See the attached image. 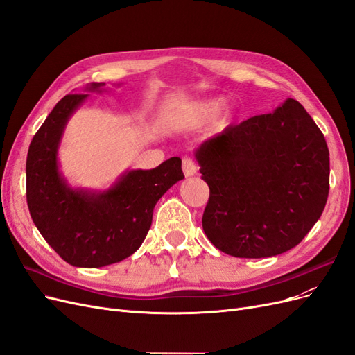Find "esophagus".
<instances>
[{
  "label": "esophagus",
  "instance_id": "1",
  "mask_svg": "<svg viewBox=\"0 0 355 355\" xmlns=\"http://www.w3.org/2000/svg\"><path fill=\"white\" fill-rule=\"evenodd\" d=\"M182 170H184V175L185 178H191L197 175V166L194 161H192L191 158H184V161H182Z\"/></svg>",
  "mask_w": 355,
  "mask_h": 355
}]
</instances>
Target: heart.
<instances>
[{"instance_id": "1", "label": "heart", "mask_w": 355, "mask_h": 355, "mask_svg": "<svg viewBox=\"0 0 355 355\" xmlns=\"http://www.w3.org/2000/svg\"><path fill=\"white\" fill-rule=\"evenodd\" d=\"M223 105H225V99L220 98V96L197 101L194 103H191L187 108L184 121H188V123L209 121L210 118H213L223 108Z\"/></svg>"}]
</instances>
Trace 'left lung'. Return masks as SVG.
Instances as JSON below:
<instances>
[{"mask_svg":"<svg viewBox=\"0 0 355 355\" xmlns=\"http://www.w3.org/2000/svg\"><path fill=\"white\" fill-rule=\"evenodd\" d=\"M194 155L210 188L202 230L223 253L282 254L302 241L324 210L327 144L295 99L227 127Z\"/></svg>","mask_w":355,"mask_h":355,"instance_id":"1","label":"left lung"}]
</instances>
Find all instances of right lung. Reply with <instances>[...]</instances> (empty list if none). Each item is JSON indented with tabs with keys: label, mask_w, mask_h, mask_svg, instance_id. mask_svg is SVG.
<instances>
[{
	"label": "right lung",
	"mask_w": 355,
	"mask_h": 355,
	"mask_svg": "<svg viewBox=\"0 0 355 355\" xmlns=\"http://www.w3.org/2000/svg\"><path fill=\"white\" fill-rule=\"evenodd\" d=\"M84 92L60 99L32 139L26 200L35 227L63 261L101 268L121 262L141 247L157 201L184 173L182 159L171 157L151 170H125L108 189L71 187L59 166L62 137L89 93L106 92L105 83H90Z\"/></svg>",
	"instance_id": "1"
}]
</instances>
